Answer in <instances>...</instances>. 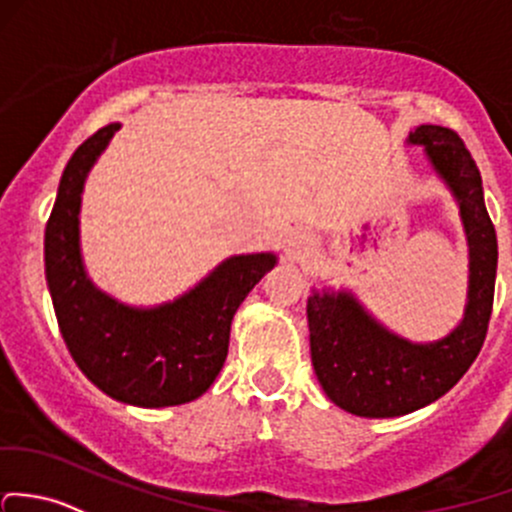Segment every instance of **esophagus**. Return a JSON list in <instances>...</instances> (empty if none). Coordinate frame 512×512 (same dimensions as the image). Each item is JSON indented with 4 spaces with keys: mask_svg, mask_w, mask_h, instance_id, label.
Listing matches in <instances>:
<instances>
[{
    "mask_svg": "<svg viewBox=\"0 0 512 512\" xmlns=\"http://www.w3.org/2000/svg\"><path fill=\"white\" fill-rule=\"evenodd\" d=\"M311 252V240L304 238V235H292V238L284 240V255L289 260H301L304 255Z\"/></svg>",
    "mask_w": 512,
    "mask_h": 512,
    "instance_id": "1",
    "label": "esophagus"
}]
</instances>
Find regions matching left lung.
<instances>
[{"instance_id":"obj_1","label":"left lung","mask_w":512,"mask_h":512,"mask_svg":"<svg viewBox=\"0 0 512 512\" xmlns=\"http://www.w3.org/2000/svg\"><path fill=\"white\" fill-rule=\"evenodd\" d=\"M407 144L424 147L429 166L459 206L469 242L466 309L444 338L414 343L380 324L353 292L311 289L306 319L316 378L328 400L355 417H402L446 395L476 360L493 311L498 240L476 161L459 134L439 125H419Z\"/></svg>"}]
</instances>
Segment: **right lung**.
Segmentation results:
<instances>
[{"mask_svg": "<svg viewBox=\"0 0 512 512\" xmlns=\"http://www.w3.org/2000/svg\"><path fill=\"white\" fill-rule=\"evenodd\" d=\"M117 129V122L98 129L63 169L43 238L48 292L63 341L90 383L125 405H184L218 378L235 311L277 255L228 257L196 287L157 306L122 304L95 287L80 252V203L85 179Z\"/></svg>", "mask_w": 512, "mask_h": 512, "instance_id": "add662e5", "label": "right lung"}]
</instances>
